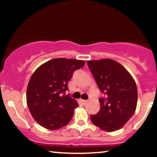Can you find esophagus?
<instances>
[{"instance_id": "esophagus-1", "label": "esophagus", "mask_w": 157, "mask_h": 157, "mask_svg": "<svg viewBox=\"0 0 157 157\" xmlns=\"http://www.w3.org/2000/svg\"><path fill=\"white\" fill-rule=\"evenodd\" d=\"M81 102H82V104H87V102H88V101L87 100H81Z\"/></svg>"}]
</instances>
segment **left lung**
Returning <instances> with one entry per match:
<instances>
[{"label": "left lung", "instance_id": "1", "mask_svg": "<svg viewBox=\"0 0 157 157\" xmlns=\"http://www.w3.org/2000/svg\"><path fill=\"white\" fill-rule=\"evenodd\" d=\"M87 64L104 95L99 98V111L90 116L91 121L106 132L120 129L136 108L137 87L134 78L123 66L113 60L88 61Z\"/></svg>", "mask_w": 157, "mask_h": 157}]
</instances>
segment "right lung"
I'll list each match as a JSON object with an SVG mask.
<instances>
[{
	"label": "right lung",
	"instance_id": "right-lung-1",
	"mask_svg": "<svg viewBox=\"0 0 157 157\" xmlns=\"http://www.w3.org/2000/svg\"><path fill=\"white\" fill-rule=\"evenodd\" d=\"M84 64L81 60L55 59L35 71L27 87L26 101L32 117L39 125L57 130L71 121L78 104L70 96H65V92L74 72Z\"/></svg>",
	"mask_w": 157,
	"mask_h": 157
}]
</instances>
